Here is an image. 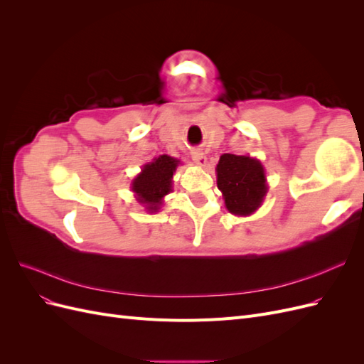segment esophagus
I'll list each match as a JSON object with an SVG mask.
<instances>
[{
    "label": "esophagus",
    "instance_id": "esophagus-1",
    "mask_svg": "<svg viewBox=\"0 0 364 364\" xmlns=\"http://www.w3.org/2000/svg\"><path fill=\"white\" fill-rule=\"evenodd\" d=\"M191 159L197 164V165H200V167H205L206 165V156H205V153L202 151V150H193L191 151Z\"/></svg>",
    "mask_w": 364,
    "mask_h": 364
}]
</instances>
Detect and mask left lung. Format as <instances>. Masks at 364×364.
I'll return each instance as SVG.
<instances>
[{"instance_id":"1","label":"left lung","mask_w":364,"mask_h":364,"mask_svg":"<svg viewBox=\"0 0 364 364\" xmlns=\"http://www.w3.org/2000/svg\"><path fill=\"white\" fill-rule=\"evenodd\" d=\"M217 186L225 205L235 215H250L267 194V179L261 162L250 156L225 153L217 164Z\"/></svg>"}]
</instances>
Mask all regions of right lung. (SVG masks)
Masks as SVG:
<instances>
[{
    "mask_svg": "<svg viewBox=\"0 0 364 364\" xmlns=\"http://www.w3.org/2000/svg\"><path fill=\"white\" fill-rule=\"evenodd\" d=\"M179 165V159L168 155H161L146 164L141 173L132 182V191L135 193L136 200L144 203L150 213H156L162 205V199L173 191V173Z\"/></svg>",
    "mask_w": 364,
    "mask_h": 364,
    "instance_id": "right-lung-1",
    "label": "right lung"
}]
</instances>
